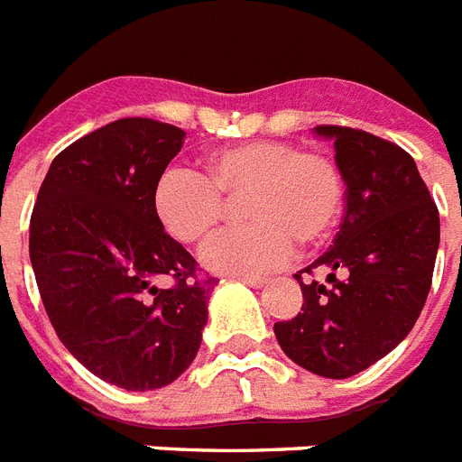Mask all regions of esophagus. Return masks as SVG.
Here are the masks:
<instances>
[{
    "label": "esophagus",
    "instance_id": "esophagus-1",
    "mask_svg": "<svg viewBox=\"0 0 462 462\" xmlns=\"http://www.w3.org/2000/svg\"><path fill=\"white\" fill-rule=\"evenodd\" d=\"M238 281H243V283L250 285V288H264L266 285V278L262 276H238Z\"/></svg>",
    "mask_w": 462,
    "mask_h": 462
}]
</instances>
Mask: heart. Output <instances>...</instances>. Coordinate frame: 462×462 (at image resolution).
Instances as JSON below:
<instances>
[{"label": "heart", "mask_w": 462, "mask_h": 462, "mask_svg": "<svg viewBox=\"0 0 462 462\" xmlns=\"http://www.w3.org/2000/svg\"><path fill=\"white\" fill-rule=\"evenodd\" d=\"M245 198L250 219L212 240L203 253L209 272L264 273L285 264L295 240L316 245L333 231L342 209V177L323 155L291 143L250 141L205 155L203 174L171 170L155 186V215L184 245H200L226 215V203Z\"/></svg>", "instance_id": "obj_1"}]
</instances>
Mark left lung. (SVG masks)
<instances>
[{
  "label": "left lung",
  "mask_w": 462,
  "mask_h": 462,
  "mask_svg": "<svg viewBox=\"0 0 462 462\" xmlns=\"http://www.w3.org/2000/svg\"><path fill=\"white\" fill-rule=\"evenodd\" d=\"M345 181V217L333 245L297 272L302 314L273 326L285 356L321 377H352L380 361L420 316L439 250V212L415 160L396 143L321 125ZM328 268L330 289L302 273ZM340 273L342 279H335Z\"/></svg>",
  "instance_id": "left-lung-1"
}]
</instances>
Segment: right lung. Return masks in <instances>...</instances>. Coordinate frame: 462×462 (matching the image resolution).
<instances>
[{
  "mask_svg": "<svg viewBox=\"0 0 462 462\" xmlns=\"http://www.w3.org/2000/svg\"><path fill=\"white\" fill-rule=\"evenodd\" d=\"M184 129L122 117L53 158L30 219V262L68 352L129 392L160 390L193 364L215 278L165 234L155 186ZM171 277V289L157 281Z\"/></svg>",
  "mask_w": 462,
  "mask_h": 462,
  "instance_id": "obj_1",
  "label": "right lung"
}]
</instances>
